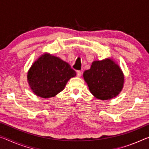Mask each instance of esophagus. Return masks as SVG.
<instances>
[{"label":"esophagus","instance_id":"obj_1","mask_svg":"<svg viewBox=\"0 0 149 149\" xmlns=\"http://www.w3.org/2000/svg\"><path fill=\"white\" fill-rule=\"evenodd\" d=\"M77 76L78 77H80L81 76V71H77Z\"/></svg>","mask_w":149,"mask_h":149}]
</instances>
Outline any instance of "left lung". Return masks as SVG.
I'll return each instance as SVG.
<instances>
[{
	"instance_id": "left-lung-1",
	"label": "left lung",
	"mask_w": 149,
	"mask_h": 149,
	"mask_svg": "<svg viewBox=\"0 0 149 149\" xmlns=\"http://www.w3.org/2000/svg\"><path fill=\"white\" fill-rule=\"evenodd\" d=\"M84 78L90 92L98 99L107 100L120 94L124 84V75L119 65L111 58L93 62Z\"/></svg>"
}]
</instances>
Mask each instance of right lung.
Returning <instances> with one entry per match:
<instances>
[{
  "mask_svg": "<svg viewBox=\"0 0 149 149\" xmlns=\"http://www.w3.org/2000/svg\"><path fill=\"white\" fill-rule=\"evenodd\" d=\"M75 75L68 63L46 52L32 64L27 72V82L35 95L48 99L64 90Z\"/></svg>",
  "mask_w": 149,
  "mask_h": 149,
  "instance_id": "1",
  "label": "right lung"
}]
</instances>
